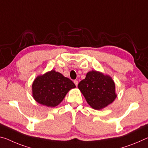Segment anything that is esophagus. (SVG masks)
Masks as SVG:
<instances>
[{
    "instance_id": "1",
    "label": "esophagus",
    "mask_w": 148,
    "mask_h": 148,
    "mask_svg": "<svg viewBox=\"0 0 148 148\" xmlns=\"http://www.w3.org/2000/svg\"><path fill=\"white\" fill-rule=\"evenodd\" d=\"M74 83L75 85L77 86H78V80H74Z\"/></svg>"
}]
</instances>
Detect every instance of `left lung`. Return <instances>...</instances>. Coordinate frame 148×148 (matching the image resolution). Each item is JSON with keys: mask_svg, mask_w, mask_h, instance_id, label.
I'll return each instance as SVG.
<instances>
[{"mask_svg": "<svg viewBox=\"0 0 148 148\" xmlns=\"http://www.w3.org/2000/svg\"><path fill=\"white\" fill-rule=\"evenodd\" d=\"M78 88L91 107L100 110L112 103L117 95L115 84L111 76L91 70L86 78L78 84Z\"/></svg>", "mask_w": 148, "mask_h": 148, "instance_id": "obj_1", "label": "left lung"}]
</instances>
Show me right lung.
<instances>
[{
    "label": "right lung",
    "mask_w": 148,
    "mask_h": 148,
    "mask_svg": "<svg viewBox=\"0 0 148 148\" xmlns=\"http://www.w3.org/2000/svg\"><path fill=\"white\" fill-rule=\"evenodd\" d=\"M75 88L73 82L53 70L34 79L32 95L39 104L54 107L61 103L66 93Z\"/></svg>",
    "instance_id": "1"
}]
</instances>
